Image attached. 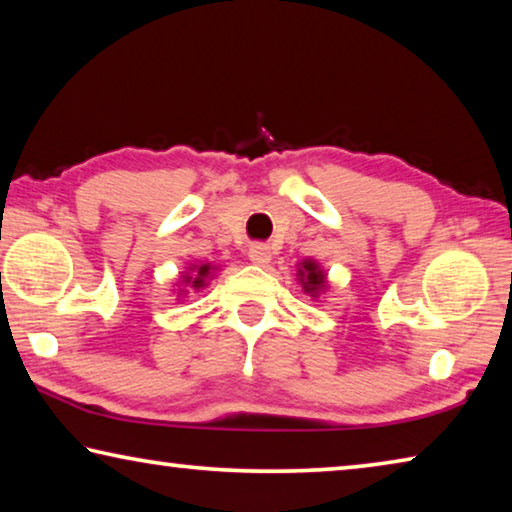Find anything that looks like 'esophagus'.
I'll return each instance as SVG.
<instances>
[{
    "label": "esophagus",
    "mask_w": 512,
    "mask_h": 512,
    "mask_svg": "<svg viewBox=\"0 0 512 512\" xmlns=\"http://www.w3.org/2000/svg\"><path fill=\"white\" fill-rule=\"evenodd\" d=\"M248 257L250 262L257 264V266H264L271 262V248H268L266 244H253L248 248Z\"/></svg>",
    "instance_id": "obj_1"
}]
</instances>
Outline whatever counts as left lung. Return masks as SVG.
<instances>
[{
  "instance_id": "8db88e82",
  "label": "left lung",
  "mask_w": 512,
  "mask_h": 512,
  "mask_svg": "<svg viewBox=\"0 0 512 512\" xmlns=\"http://www.w3.org/2000/svg\"><path fill=\"white\" fill-rule=\"evenodd\" d=\"M298 280L309 296H318V291L325 289V273L320 271V266L311 259L302 262V268H298Z\"/></svg>"
}]
</instances>
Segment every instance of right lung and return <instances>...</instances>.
I'll use <instances>...</instances> for the list:
<instances>
[{"mask_svg": "<svg viewBox=\"0 0 512 512\" xmlns=\"http://www.w3.org/2000/svg\"><path fill=\"white\" fill-rule=\"evenodd\" d=\"M210 273H212V266H210V264L194 266V268H192V273H187V275L183 277L185 289H187V287H192V289H201V287H205V282H207V277H210ZM185 289H183V293H185Z\"/></svg>", "mask_w": 512, "mask_h": 512, "instance_id": "add662e5", "label": "right lung"}]
</instances>
